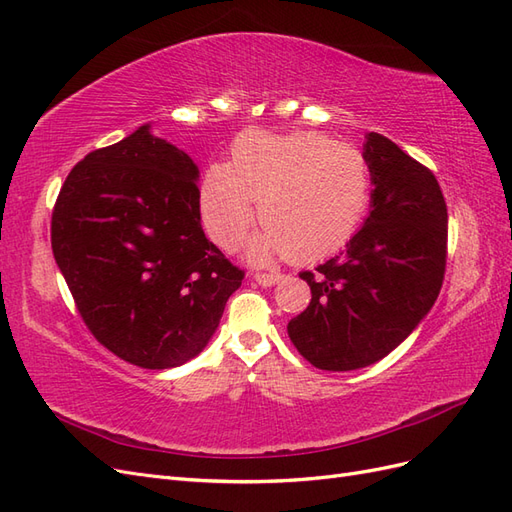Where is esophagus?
<instances>
[{
	"instance_id": "esophagus-1",
	"label": "esophagus",
	"mask_w": 512,
	"mask_h": 512,
	"mask_svg": "<svg viewBox=\"0 0 512 512\" xmlns=\"http://www.w3.org/2000/svg\"><path fill=\"white\" fill-rule=\"evenodd\" d=\"M282 273H256L254 280L260 284V286H273L282 280Z\"/></svg>"
}]
</instances>
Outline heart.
I'll return each instance as SVG.
<instances>
[{"label":"heart","instance_id":"obj_1","mask_svg":"<svg viewBox=\"0 0 512 512\" xmlns=\"http://www.w3.org/2000/svg\"><path fill=\"white\" fill-rule=\"evenodd\" d=\"M369 194V162L354 145L318 132L245 130L230 145L228 164L207 166L198 205L211 239L237 250L258 200L265 230L252 243V258L269 262L288 254L305 262L346 245L363 220Z\"/></svg>","mask_w":512,"mask_h":512}]
</instances>
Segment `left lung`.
Here are the masks:
<instances>
[{
	"label": "left lung",
	"instance_id": "1",
	"mask_svg": "<svg viewBox=\"0 0 512 512\" xmlns=\"http://www.w3.org/2000/svg\"><path fill=\"white\" fill-rule=\"evenodd\" d=\"M371 211L346 250L301 271L312 301L288 322L305 361L327 371L384 359L436 303L446 269L448 213L436 175L389 138L369 132Z\"/></svg>",
	"mask_w": 512,
	"mask_h": 512
}]
</instances>
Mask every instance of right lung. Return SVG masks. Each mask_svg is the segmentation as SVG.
<instances>
[{
	"mask_svg": "<svg viewBox=\"0 0 512 512\" xmlns=\"http://www.w3.org/2000/svg\"><path fill=\"white\" fill-rule=\"evenodd\" d=\"M198 168L141 126L96 149L61 185L51 218L57 267L98 342L143 369L207 346L245 271L200 226Z\"/></svg>",
	"mask_w": 512,
	"mask_h": 512,
	"instance_id": "obj_1",
	"label": "right lung"
}]
</instances>
